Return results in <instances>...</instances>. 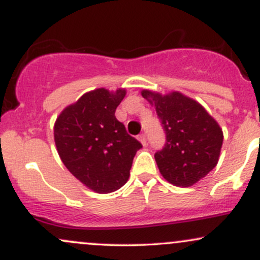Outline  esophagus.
I'll list each match as a JSON object with an SVG mask.
<instances>
[{"label": "esophagus", "mask_w": 260, "mask_h": 260, "mask_svg": "<svg viewBox=\"0 0 260 260\" xmlns=\"http://www.w3.org/2000/svg\"><path fill=\"white\" fill-rule=\"evenodd\" d=\"M138 139L140 140V142H142V144H143V145H147V136H145L144 133L139 134V136H138Z\"/></svg>", "instance_id": "1"}]
</instances>
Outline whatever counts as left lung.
Segmentation results:
<instances>
[{
  "instance_id": "obj_1",
  "label": "left lung",
  "mask_w": 260,
  "mask_h": 260,
  "mask_svg": "<svg viewBox=\"0 0 260 260\" xmlns=\"http://www.w3.org/2000/svg\"><path fill=\"white\" fill-rule=\"evenodd\" d=\"M156 109L166 136L155 153L157 168L170 183L192 186L216 166L222 145V131L205 109L181 92L162 95L142 91Z\"/></svg>"
}]
</instances>
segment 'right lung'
Returning a JSON list of instances; mask_svg holds the SVG:
<instances>
[{
    "label": "right lung",
    "instance_id": "right-lung-1",
    "mask_svg": "<svg viewBox=\"0 0 260 260\" xmlns=\"http://www.w3.org/2000/svg\"><path fill=\"white\" fill-rule=\"evenodd\" d=\"M126 95L101 88L66 107L56 120L55 143L74 177L96 193H111L128 181L142 143L127 133L115 112Z\"/></svg>",
    "mask_w": 260,
    "mask_h": 260
}]
</instances>
